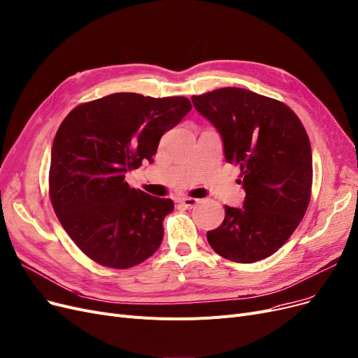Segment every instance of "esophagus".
Returning <instances> with one entry per match:
<instances>
[{"instance_id": "1", "label": "esophagus", "mask_w": 358, "mask_h": 358, "mask_svg": "<svg viewBox=\"0 0 358 358\" xmlns=\"http://www.w3.org/2000/svg\"><path fill=\"white\" fill-rule=\"evenodd\" d=\"M178 203H180L181 206H184V208L192 209V208H194V206L199 203V200L194 199V197H181V199L178 200Z\"/></svg>"}]
</instances>
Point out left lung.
<instances>
[{
  "mask_svg": "<svg viewBox=\"0 0 358 358\" xmlns=\"http://www.w3.org/2000/svg\"><path fill=\"white\" fill-rule=\"evenodd\" d=\"M196 111L220 133L228 164L241 168L243 208L208 231L213 250L232 262L273 255L291 237L312 193V148L299 117L272 98L241 87L192 96Z\"/></svg>",
  "mask_w": 358,
  "mask_h": 358,
  "instance_id": "obj_1",
  "label": "left lung"
}]
</instances>
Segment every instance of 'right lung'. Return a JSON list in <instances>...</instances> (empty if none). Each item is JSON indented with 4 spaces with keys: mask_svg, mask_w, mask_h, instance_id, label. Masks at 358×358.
<instances>
[{
    "mask_svg": "<svg viewBox=\"0 0 358 358\" xmlns=\"http://www.w3.org/2000/svg\"><path fill=\"white\" fill-rule=\"evenodd\" d=\"M192 110L187 98L113 93L76 106L51 150L50 197L80 250L99 265L127 269L158 250L174 201L131 189L129 171L153 162L161 137Z\"/></svg>",
    "mask_w": 358,
    "mask_h": 358,
    "instance_id": "1",
    "label": "right lung"
}]
</instances>
